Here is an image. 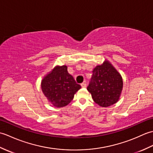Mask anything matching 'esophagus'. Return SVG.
<instances>
[{
  "mask_svg": "<svg viewBox=\"0 0 153 153\" xmlns=\"http://www.w3.org/2000/svg\"><path fill=\"white\" fill-rule=\"evenodd\" d=\"M81 86H82L83 88H85V87H86L87 85H86V83L85 82H83L82 83H81Z\"/></svg>",
  "mask_w": 153,
  "mask_h": 153,
  "instance_id": "esophagus-1",
  "label": "esophagus"
}]
</instances>
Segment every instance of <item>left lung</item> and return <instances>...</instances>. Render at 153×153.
I'll return each mask as SVG.
<instances>
[{
    "instance_id": "8db88e82",
    "label": "left lung",
    "mask_w": 153,
    "mask_h": 153,
    "mask_svg": "<svg viewBox=\"0 0 153 153\" xmlns=\"http://www.w3.org/2000/svg\"><path fill=\"white\" fill-rule=\"evenodd\" d=\"M122 87V76L111 64L106 61L94 68L87 89L97 105L108 107L118 101Z\"/></svg>"
}]
</instances>
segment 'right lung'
Instances as JSON below:
<instances>
[{
  "label": "right lung",
  "mask_w": 153,
  "mask_h": 153,
  "mask_svg": "<svg viewBox=\"0 0 153 153\" xmlns=\"http://www.w3.org/2000/svg\"><path fill=\"white\" fill-rule=\"evenodd\" d=\"M42 91L51 104L57 108L68 105L75 93L81 88L72 76L68 72L67 66H56L41 82Z\"/></svg>",
  "instance_id": "obj_1"
}]
</instances>
